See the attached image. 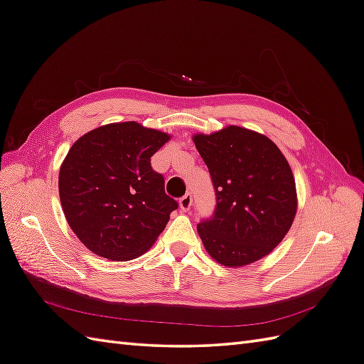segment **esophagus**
<instances>
[{
	"label": "esophagus",
	"instance_id": "34e87169",
	"mask_svg": "<svg viewBox=\"0 0 364 364\" xmlns=\"http://www.w3.org/2000/svg\"><path fill=\"white\" fill-rule=\"evenodd\" d=\"M191 203H193V196H191L190 193H186V194L182 197V199L179 200V206H181L182 211H190Z\"/></svg>",
	"mask_w": 364,
	"mask_h": 364
}]
</instances>
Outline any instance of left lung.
Wrapping results in <instances>:
<instances>
[{"label": "left lung", "instance_id": "left-lung-1", "mask_svg": "<svg viewBox=\"0 0 364 364\" xmlns=\"http://www.w3.org/2000/svg\"><path fill=\"white\" fill-rule=\"evenodd\" d=\"M211 174L214 215L197 225L206 252L226 267H243L277 247L297 211L290 165L272 139L240 126L193 136Z\"/></svg>", "mask_w": 364, "mask_h": 364}]
</instances>
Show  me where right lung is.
<instances>
[{"label": "right lung", "instance_id": "add662e5", "mask_svg": "<svg viewBox=\"0 0 364 364\" xmlns=\"http://www.w3.org/2000/svg\"><path fill=\"white\" fill-rule=\"evenodd\" d=\"M171 136L136 121L87 132L59 171L65 218L82 243L111 261L138 258L155 243L178 202L150 158Z\"/></svg>", "mask_w": 364, "mask_h": 364}]
</instances>
